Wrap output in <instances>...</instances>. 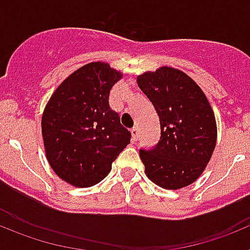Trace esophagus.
<instances>
[{"mask_svg":"<svg viewBox=\"0 0 250 250\" xmlns=\"http://www.w3.org/2000/svg\"><path fill=\"white\" fill-rule=\"evenodd\" d=\"M130 132H131V138H132V141H136V139H138V129L136 127H132L131 130H130Z\"/></svg>","mask_w":250,"mask_h":250,"instance_id":"esophagus-1","label":"esophagus"}]
</instances>
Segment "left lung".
Segmentation results:
<instances>
[{"label":"left lung","instance_id":"8db88e82","mask_svg":"<svg viewBox=\"0 0 250 250\" xmlns=\"http://www.w3.org/2000/svg\"><path fill=\"white\" fill-rule=\"evenodd\" d=\"M138 86L160 120V140L140 149L145 174L163 189L176 190L203 174L215 149L216 121L198 83L178 68L163 66L139 75Z\"/></svg>","mask_w":250,"mask_h":250}]
</instances>
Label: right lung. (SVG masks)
Masks as SVG:
<instances>
[{
    "mask_svg": "<svg viewBox=\"0 0 250 250\" xmlns=\"http://www.w3.org/2000/svg\"><path fill=\"white\" fill-rule=\"evenodd\" d=\"M123 74L106 62H90L72 72L51 95L41 127L46 158L56 175L76 188L98 184L131 134L109 105Z\"/></svg>",
    "mask_w": 250,
    "mask_h": 250,
    "instance_id": "add662e5",
    "label": "right lung"
}]
</instances>
